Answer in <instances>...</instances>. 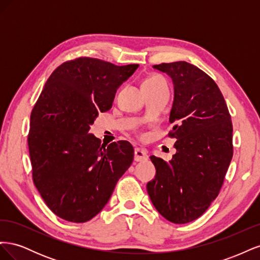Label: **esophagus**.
Masks as SVG:
<instances>
[{
  "label": "esophagus",
  "mask_w": 260,
  "mask_h": 260,
  "mask_svg": "<svg viewBox=\"0 0 260 260\" xmlns=\"http://www.w3.org/2000/svg\"><path fill=\"white\" fill-rule=\"evenodd\" d=\"M147 159V153L142 148H136L135 149V160L136 161H142Z\"/></svg>",
  "instance_id": "obj_1"
}]
</instances>
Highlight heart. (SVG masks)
Returning <instances> with one entry per match:
<instances>
[{"label": "heart", "instance_id": "heart-1", "mask_svg": "<svg viewBox=\"0 0 260 260\" xmlns=\"http://www.w3.org/2000/svg\"><path fill=\"white\" fill-rule=\"evenodd\" d=\"M160 82H165L164 78L159 75H152L147 77L146 79L142 82V86H146V85H155L157 83H160Z\"/></svg>", "mask_w": 260, "mask_h": 260}]
</instances>
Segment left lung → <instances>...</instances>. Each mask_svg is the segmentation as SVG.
Wrapping results in <instances>:
<instances>
[{
	"mask_svg": "<svg viewBox=\"0 0 260 260\" xmlns=\"http://www.w3.org/2000/svg\"><path fill=\"white\" fill-rule=\"evenodd\" d=\"M175 85L169 120L177 139L170 161L151 156L155 179L147 193L159 214L174 223L201 217L218 196L233 156L232 121L217 83L186 61L161 62Z\"/></svg>",
	"mask_w": 260,
	"mask_h": 260,
	"instance_id": "1",
	"label": "left lung"
}]
</instances>
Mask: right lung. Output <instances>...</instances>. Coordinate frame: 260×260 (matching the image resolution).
Returning a JSON list of instances; mask_svg holds the SVG:
<instances>
[{"label":"right lung","mask_w":260,"mask_h":260,"mask_svg":"<svg viewBox=\"0 0 260 260\" xmlns=\"http://www.w3.org/2000/svg\"><path fill=\"white\" fill-rule=\"evenodd\" d=\"M138 67L92 57L67 60L52 73L36 102L28 133L32 180L59 218L80 223L96 216L132 164L128 141L101 145L89 130Z\"/></svg>","instance_id":"obj_1"}]
</instances>
